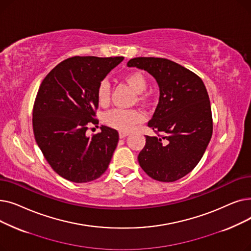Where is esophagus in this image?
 Listing matches in <instances>:
<instances>
[{"label":"esophagus","mask_w":251,"mask_h":251,"mask_svg":"<svg viewBox=\"0 0 251 251\" xmlns=\"http://www.w3.org/2000/svg\"><path fill=\"white\" fill-rule=\"evenodd\" d=\"M127 135H128L127 132H121V131H120V132H119V137H120V138H124V137H126Z\"/></svg>","instance_id":"1"}]
</instances>
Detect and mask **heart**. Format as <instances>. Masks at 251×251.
I'll list each match as a JSON object with an SVG mask.
<instances>
[{
	"label": "heart",
	"mask_w": 251,
	"mask_h": 251,
	"mask_svg": "<svg viewBox=\"0 0 251 251\" xmlns=\"http://www.w3.org/2000/svg\"><path fill=\"white\" fill-rule=\"evenodd\" d=\"M125 82L138 94V101H144L147 97L142 95L148 86V79L140 71H130L124 76ZM98 101L100 105H107L111 99V88L107 81H101L97 90ZM144 115L136 110L114 109L104 116V123L121 132H130L135 126L144 121Z\"/></svg>",
	"instance_id": "heart-1"
}]
</instances>
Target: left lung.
<instances>
[{"mask_svg":"<svg viewBox=\"0 0 251 251\" xmlns=\"http://www.w3.org/2000/svg\"><path fill=\"white\" fill-rule=\"evenodd\" d=\"M127 66L148 71L160 87L159 103L148 123L156 135H146L138 163L156 181H177L200 163L212 138L206 88L200 76L168 59L138 57Z\"/></svg>","mask_w":251,"mask_h":251,"instance_id":"left-lung-1","label":"left lung"}]
</instances>
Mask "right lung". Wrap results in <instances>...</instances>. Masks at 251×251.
Returning a JSON list of instances; mask_svg holds the SVG:
<instances>
[{"label": "right lung", "mask_w": 251, "mask_h": 251, "mask_svg": "<svg viewBox=\"0 0 251 251\" xmlns=\"http://www.w3.org/2000/svg\"><path fill=\"white\" fill-rule=\"evenodd\" d=\"M123 59H66L39 86L32 110L33 133L47 162L61 177L86 183L107 171L119 141L118 131L101 125V132L91 137L86 131L90 124H99V84Z\"/></svg>", "instance_id": "add662e5"}]
</instances>
